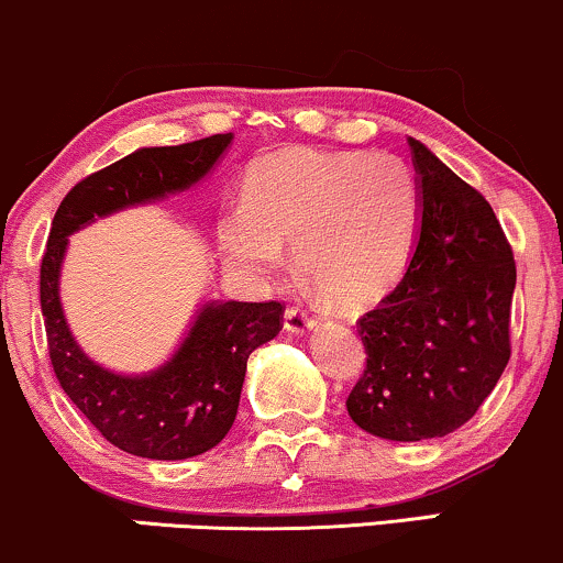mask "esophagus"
<instances>
[{"label": "esophagus", "mask_w": 563, "mask_h": 563, "mask_svg": "<svg viewBox=\"0 0 563 563\" xmlns=\"http://www.w3.org/2000/svg\"><path fill=\"white\" fill-rule=\"evenodd\" d=\"M318 325L316 318L308 316V310L302 308H287V313H284V329L289 331V334H308V331H313Z\"/></svg>", "instance_id": "1"}]
</instances>
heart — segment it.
<instances>
[{"label": "heart", "mask_w": 563, "mask_h": 563, "mask_svg": "<svg viewBox=\"0 0 563 563\" xmlns=\"http://www.w3.org/2000/svg\"><path fill=\"white\" fill-rule=\"evenodd\" d=\"M420 221L405 162L367 151L284 148L250 175L245 203L219 227L227 258L271 279L295 242V263L344 308L378 300L399 279Z\"/></svg>", "instance_id": "1"}]
</instances>
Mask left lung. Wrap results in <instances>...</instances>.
Listing matches in <instances>:
<instances>
[{
	"label": "left lung",
	"mask_w": 563,
	"mask_h": 563,
	"mask_svg": "<svg viewBox=\"0 0 563 563\" xmlns=\"http://www.w3.org/2000/svg\"><path fill=\"white\" fill-rule=\"evenodd\" d=\"M420 224L397 287L360 318L367 352L346 412L388 441L441 439L464 426L509 363L517 266L494 208L409 137Z\"/></svg>",
	"instance_id": "1"
}]
</instances>
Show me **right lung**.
Wrapping results in <instances>:
<instances>
[{"label": "right lung", "mask_w": 563, "mask_h": 563, "mask_svg": "<svg viewBox=\"0 0 563 563\" xmlns=\"http://www.w3.org/2000/svg\"><path fill=\"white\" fill-rule=\"evenodd\" d=\"M232 133L137 148L73 187L54 213L41 261V313L59 386L117 449L145 460H190L224 439L238 418L250 352L282 331V302L208 300L175 355L156 371L124 376L93 363L69 331L59 300L67 238L96 219L154 203L198 185Z\"/></svg>", "instance_id": "1"}]
</instances>
